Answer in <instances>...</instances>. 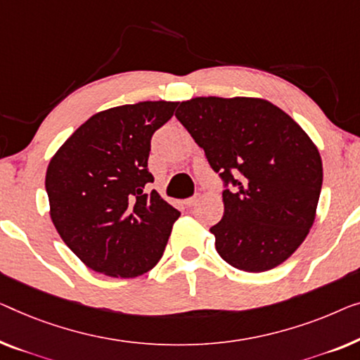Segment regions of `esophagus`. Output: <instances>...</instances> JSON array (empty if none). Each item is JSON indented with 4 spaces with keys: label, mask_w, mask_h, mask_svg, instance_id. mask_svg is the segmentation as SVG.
I'll return each mask as SVG.
<instances>
[{
    "label": "esophagus",
    "mask_w": 360,
    "mask_h": 360,
    "mask_svg": "<svg viewBox=\"0 0 360 360\" xmlns=\"http://www.w3.org/2000/svg\"><path fill=\"white\" fill-rule=\"evenodd\" d=\"M198 200H200V196H198V195L191 196V198H186V200L184 201V205H185L186 207H191V206H195V205H196Z\"/></svg>",
    "instance_id": "esophagus-1"
}]
</instances>
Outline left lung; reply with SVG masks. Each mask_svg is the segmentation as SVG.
<instances>
[{
    "label": "left lung",
    "mask_w": 360,
    "mask_h": 360,
    "mask_svg": "<svg viewBox=\"0 0 360 360\" xmlns=\"http://www.w3.org/2000/svg\"><path fill=\"white\" fill-rule=\"evenodd\" d=\"M175 117L222 180L224 216L210 231L231 266L263 273L305 240L320 200L319 149L288 113L262 98L196 97Z\"/></svg>",
    "instance_id": "obj_1"
}]
</instances>
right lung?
Instances as JSON below:
<instances>
[{
    "label": "right lung",
    "instance_id": "obj_1",
    "mask_svg": "<svg viewBox=\"0 0 360 360\" xmlns=\"http://www.w3.org/2000/svg\"><path fill=\"white\" fill-rule=\"evenodd\" d=\"M176 102H139L82 123L46 169L45 190L56 231L86 266L112 278H136L162 257L180 211L159 193L150 139Z\"/></svg>",
    "mask_w": 360,
    "mask_h": 360
}]
</instances>
